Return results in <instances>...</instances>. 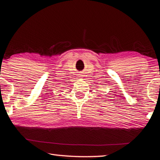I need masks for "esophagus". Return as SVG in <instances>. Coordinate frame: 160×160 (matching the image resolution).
<instances>
[{
    "mask_svg": "<svg viewBox=\"0 0 160 160\" xmlns=\"http://www.w3.org/2000/svg\"><path fill=\"white\" fill-rule=\"evenodd\" d=\"M78 75H79L80 77H83V74H79Z\"/></svg>",
    "mask_w": 160,
    "mask_h": 160,
    "instance_id": "esophagus-1",
    "label": "esophagus"
}]
</instances>
